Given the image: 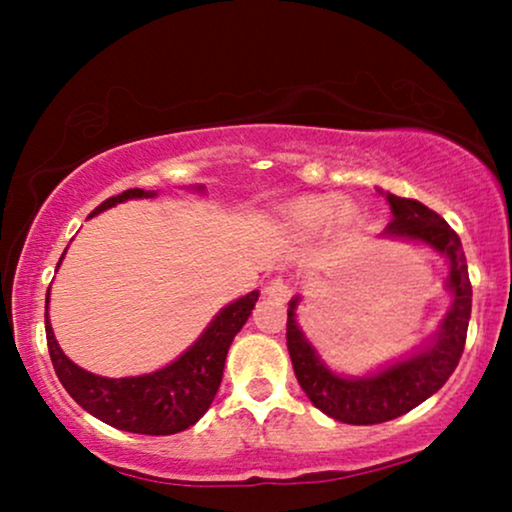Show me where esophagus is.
I'll return each instance as SVG.
<instances>
[{
  "instance_id": "34e87169",
  "label": "esophagus",
  "mask_w": 512,
  "mask_h": 512,
  "mask_svg": "<svg viewBox=\"0 0 512 512\" xmlns=\"http://www.w3.org/2000/svg\"><path fill=\"white\" fill-rule=\"evenodd\" d=\"M265 296L277 300V303H286V300L291 298V286L286 279L275 277L272 282H268V286H265Z\"/></svg>"
}]
</instances>
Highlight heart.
I'll list each match as a JSON object with an SVG mask.
<instances>
[{
  "label": "heart",
  "instance_id": "b5f03b06",
  "mask_svg": "<svg viewBox=\"0 0 512 512\" xmlns=\"http://www.w3.org/2000/svg\"><path fill=\"white\" fill-rule=\"evenodd\" d=\"M356 219V209L349 202L333 198V195H310V198L293 200L284 209L286 226L298 230V233H317L328 223L349 226Z\"/></svg>",
  "mask_w": 512,
  "mask_h": 512
}]
</instances>
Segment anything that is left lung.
<instances>
[{"mask_svg": "<svg viewBox=\"0 0 512 512\" xmlns=\"http://www.w3.org/2000/svg\"><path fill=\"white\" fill-rule=\"evenodd\" d=\"M391 207V221L382 237L424 244L447 261L445 289L452 293V305L440 321L438 331L424 345L403 359L391 361L375 373L349 377L331 370L317 349L298 326L300 296L289 303L286 319V347L300 389L324 415L345 424H382L417 408L447 382L454 373L466 345L468 319H471V279L459 235L445 219L422 202L398 198L380 191Z\"/></svg>", "mask_w": 512, "mask_h": 512, "instance_id": "1", "label": "left lung"}]
</instances>
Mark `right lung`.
I'll list each match as a JSON object with an SVG mask.
<instances>
[{
  "mask_svg": "<svg viewBox=\"0 0 512 512\" xmlns=\"http://www.w3.org/2000/svg\"><path fill=\"white\" fill-rule=\"evenodd\" d=\"M193 188L198 193L205 191V186ZM156 195V191L130 188V191L104 200L90 216L121 205V202L156 198ZM62 258L65 254L60 256L58 268ZM48 300H51V286L46 293V340L55 375L67 389V394L83 410L114 429L142 433V436H172V433L193 426L212 405L216 391H219L230 342L247 324L258 300V291H251L223 307L209 321L200 338L165 368L137 377L93 375L67 359L53 335L51 319H48Z\"/></svg>",
  "mask_w": 512,
  "mask_h": 512,
  "instance_id": "1",
  "label": "right lung"
}]
</instances>
